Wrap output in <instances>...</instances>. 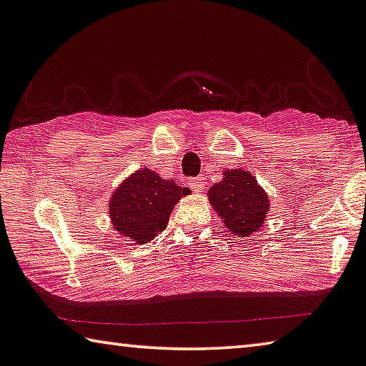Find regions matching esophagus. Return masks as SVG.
<instances>
[{"label":"esophagus","mask_w":366,"mask_h":366,"mask_svg":"<svg viewBox=\"0 0 366 366\" xmlns=\"http://www.w3.org/2000/svg\"><path fill=\"white\" fill-rule=\"evenodd\" d=\"M189 185L192 189H194L195 192H202L203 190V185H205V182H203V179H190Z\"/></svg>","instance_id":"1"}]
</instances>
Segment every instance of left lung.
<instances>
[{
  "instance_id": "8db88e82",
  "label": "left lung",
  "mask_w": 366,
  "mask_h": 366,
  "mask_svg": "<svg viewBox=\"0 0 366 366\" xmlns=\"http://www.w3.org/2000/svg\"><path fill=\"white\" fill-rule=\"evenodd\" d=\"M208 198L229 232L239 237L258 232L269 212L266 192L255 176L240 168L226 171L222 181L208 190Z\"/></svg>"
}]
</instances>
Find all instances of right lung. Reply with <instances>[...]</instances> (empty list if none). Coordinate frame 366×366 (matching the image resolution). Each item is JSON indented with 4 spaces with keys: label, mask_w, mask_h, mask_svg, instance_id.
<instances>
[{
    "label": "right lung",
    "mask_w": 366,
    "mask_h": 366,
    "mask_svg": "<svg viewBox=\"0 0 366 366\" xmlns=\"http://www.w3.org/2000/svg\"><path fill=\"white\" fill-rule=\"evenodd\" d=\"M189 192L148 168L135 171L111 195L108 207L113 227L132 242L144 245L164 231L172 208Z\"/></svg>",
    "instance_id": "obj_1"
}]
</instances>
